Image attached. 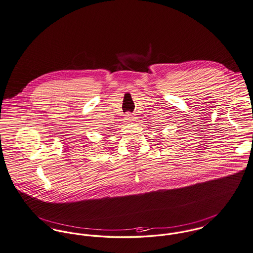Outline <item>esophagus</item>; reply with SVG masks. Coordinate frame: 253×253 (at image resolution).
Masks as SVG:
<instances>
[{
    "mask_svg": "<svg viewBox=\"0 0 253 253\" xmlns=\"http://www.w3.org/2000/svg\"><path fill=\"white\" fill-rule=\"evenodd\" d=\"M126 121H134V116H133V114H131V113L127 112V113L126 114Z\"/></svg>",
    "mask_w": 253,
    "mask_h": 253,
    "instance_id": "esophagus-1",
    "label": "esophagus"
}]
</instances>
